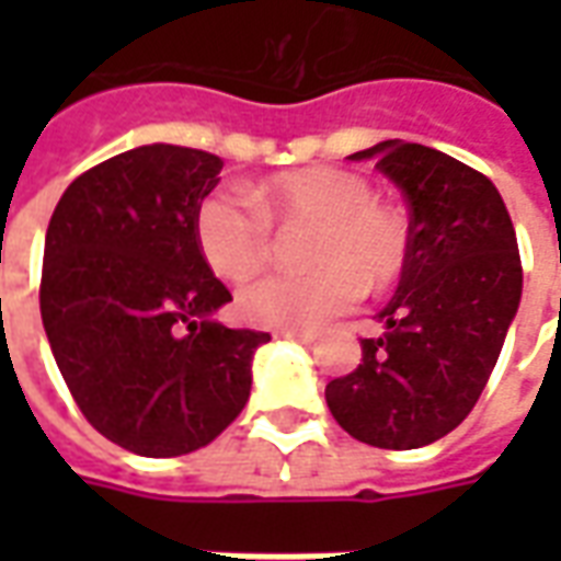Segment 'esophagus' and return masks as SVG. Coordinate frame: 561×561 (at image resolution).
Returning a JSON list of instances; mask_svg holds the SVG:
<instances>
[{"label":"esophagus","instance_id":"obj_1","mask_svg":"<svg viewBox=\"0 0 561 561\" xmlns=\"http://www.w3.org/2000/svg\"><path fill=\"white\" fill-rule=\"evenodd\" d=\"M276 336H279V340L304 342V345H312V342H316V333H297V330H279Z\"/></svg>","mask_w":561,"mask_h":561}]
</instances>
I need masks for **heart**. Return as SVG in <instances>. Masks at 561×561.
Returning a JSON list of instances; mask_svg holds the SVG:
<instances>
[{"label":"heart","instance_id":"obj_1","mask_svg":"<svg viewBox=\"0 0 561 561\" xmlns=\"http://www.w3.org/2000/svg\"><path fill=\"white\" fill-rule=\"evenodd\" d=\"M316 225L306 249L309 273H273L237 294L240 316L270 330L312 333L400 279L409 261V221L376 201L369 180L342 168L282 173L252 195L209 192L195 213L197 249L221 279H249L273 252V225Z\"/></svg>","mask_w":561,"mask_h":561}]
</instances>
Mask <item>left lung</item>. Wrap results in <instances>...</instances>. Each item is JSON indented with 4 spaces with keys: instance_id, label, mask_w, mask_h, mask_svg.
Instances as JSON below:
<instances>
[{
    "instance_id": "1",
    "label": "left lung",
    "mask_w": 561,
    "mask_h": 561,
    "mask_svg": "<svg viewBox=\"0 0 561 561\" xmlns=\"http://www.w3.org/2000/svg\"><path fill=\"white\" fill-rule=\"evenodd\" d=\"M409 201V261L354 373L324 390L357 442L412 450L457 430L486 388L523 294L517 233L483 173L447 152L381 140L348 156Z\"/></svg>"
}]
</instances>
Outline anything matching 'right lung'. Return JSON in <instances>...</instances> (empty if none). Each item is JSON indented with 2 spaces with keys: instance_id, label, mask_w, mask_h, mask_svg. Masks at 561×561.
<instances>
[{
  "instance_id": "add662e5",
  "label": "right lung",
  "mask_w": 561,
  "mask_h": 561,
  "mask_svg": "<svg viewBox=\"0 0 561 561\" xmlns=\"http://www.w3.org/2000/svg\"><path fill=\"white\" fill-rule=\"evenodd\" d=\"M204 149L149 144L80 173L59 197L42 321L83 417L140 457L209 445L243 412L261 330L213 312L231 300L201 255L197 204L219 183Z\"/></svg>"
}]
</instances>
